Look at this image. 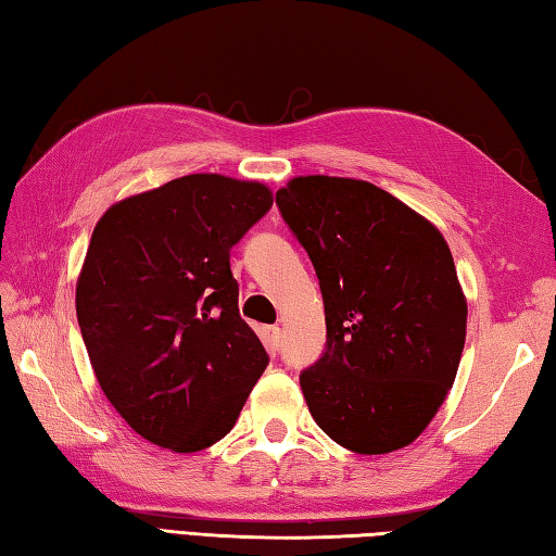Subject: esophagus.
I'll list each match as a JSON object with an SVG mask.
<instances>
[{
	"instance_id": "34e87169",
	"label": "esophagus",
	"mask_w": 556,
	"mask_h": 556,
	"mask_svg": "<svg viewBox=\"0 0 556 556\" xmlns=\"http://www.w3.org/2000/svg\"><path fill=\"white\" fill-rule=\"evenodd\" d=\"M265 332H267V345H269V350L279 352V350H281V328H279V326H269Z\"/></svg>"
}]
</instances>
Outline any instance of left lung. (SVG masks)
I'll list each match as a JSON object with an SVG mask.
<instances>
[{
  "mask_svg": "<svg viewBox=\"0 0 556 556\" xmlns=\"http://www.w3.org/2000/svg\"><path fill=\"white\" fill-rule=\"evenodd\" d=\"M277 206L326 306V350L299 377L313 420L357 454L410 445L447 399L467 338L445 238L362 179L296 177Z\"/></svg>",
  "mask_w": 556,
  "mask_h": 556,
  "instance_id": "obj_1",
  "label": "left lung"
}]
</instances>
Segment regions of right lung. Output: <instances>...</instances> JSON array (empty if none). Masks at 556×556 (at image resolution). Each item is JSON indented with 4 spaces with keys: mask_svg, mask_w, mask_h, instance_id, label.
<instances>
[{
    "mask_svg": "<svg viewBox=\"0 0 556 556\" xmlns=\"http://www.w3.org/2000/svg\"><path fill=\"white\" fill-rule=\"evenodd\" d=\"M271 201L260 181L187 175L118 201L94 226L77 323L111 406L153 445H214L267 367L240 318L230 248Z\"/></svg>",
    "mask_w": 556,
    "mask_h": 556,
    "instance_id": "right-lung-1",
    "label": "right lung"
}]
</instances>
